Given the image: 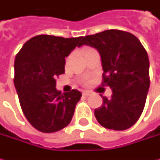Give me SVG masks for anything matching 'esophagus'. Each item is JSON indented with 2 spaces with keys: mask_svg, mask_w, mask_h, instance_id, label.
I'll return each mask as SVG.
<instances>
[{
  "mask_svg": "<svg viewBox=\"0 0 160 160\" xmlns=\"http://www.w3.org/2000/svg\"><path fill=\"white\" fill-rule=\"evenodd\" d=\"M83 96H89L90 92H86V91H85V92H83Z\"/></svg>",
  "mask_w": 160,
  "mask_h": 160,
  "instance_id": "esophagus-1",
  "label": "esophagus"
}]
</instances>
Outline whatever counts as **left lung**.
Returning a JSON list of instances; mask_svg holds the SVG:
<instances>
[{
  "mask_svg": "<svg viewBox=\"0 0 160 160\" xmlns=\"http://www.w3.org/2000/svg\"><path fill=\"white\" fill-rule=\"evenodd\" d=\"M82 43L96 48L102 57V85L112 89L94 111L100 125L116 131L126 130L140 118L150 87L147 52L133 34L118 29L83 37ZM102 95V94H101Z\"/></svg>",
  "mask_w": 160,
  "mask_h": 160,
  "instance_id": "8db88e82",
  "label": "left lung"
}]
</instances>
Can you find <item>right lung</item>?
<instances>
[{
    "instance_id": "1",
    "label": "right lung",
    "mask_w": 160,
    "mask_h": 160,
    "mask_svg": "<svg viewBox=\"0 0 160 160\" xmlns=\"http://www.w3.org/2000/svg\"><path fill=\"white\" fill-rule=\"evenodd\" d=\"M82 38L36 35L23 45L14 62V84L22 111L38 131L54 132L70 123L82 93L73 89L61 93L56 78L65 73V58Z\"/></svg>"
}]
</instances>
